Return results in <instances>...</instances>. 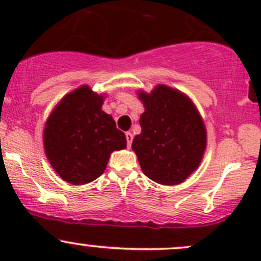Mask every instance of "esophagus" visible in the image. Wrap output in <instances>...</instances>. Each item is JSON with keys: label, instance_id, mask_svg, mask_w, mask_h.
<instances>
[{"label": "esophagus", "instance_id": "esophagus-1", "mask_svg": "<svg viewBox=\"0 0 261 261\" xmlns=\"http://www.w3.org/2000/svg\"><path fill=\"white\" fill-rule=\"evenodd\" d=\"M134 135L131 133H126V140H127V146L131 147V144H133Z\"/></svg>", "mask_w": 261, "mask_h": 261}]
</instances>
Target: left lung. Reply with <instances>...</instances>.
I'll list each match as a JSON object with an SVG mask.
<instances>
[{"label": "left lung", "instance_id": "8db88e82", "mask_svg": "<svg viewBox=\"0 0 261 261\" xmlns=\"http://www.w3.org/2000/svg\"><path fill=\"white\" fill-rule=\"evenodd\" d=\"M145 112L133 141L144 174L165 186L179 184L197 169L206 149V128L188 97L160 84L139 93Z\"/></svg>", "mask_w": 261, "mask_h": 261}]
</instances>
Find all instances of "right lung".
Instances as JSON below:
<instances>
[{"mask_svg":"<svg viewBox=\"0 0 261 261\" xmlns=\"http://www.w3.org/2000/svg\"><path fill=\"white\" fill-rule=\"evenodd\" d=\"M102 103L103 97L82 86L59 102L45 125L46 156L55 172L72 184L97 179L111 152L126 147L125 134L102 111Z\"/></svg>","mask_w":261,"mask_h":261,"instance_id":"right-lung-1","label":"right lung"}]
</instances>
